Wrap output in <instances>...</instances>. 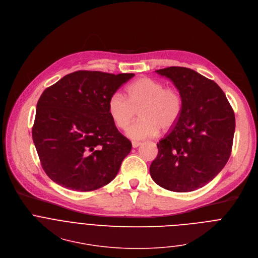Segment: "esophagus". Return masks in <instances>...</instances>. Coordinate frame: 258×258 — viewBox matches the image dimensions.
Instances as JSON below:
<instances>
[{"label": "esophagus", "instance_id": "esophagus-1", "mask_svg": "<svg viewBox=\"0 0 258 258\" xmlns=\"http://www.w3.org/2000/svg\"><path fill=\"white\" fill-rule=\"evenodd\" d=\"M140 145H141V143H140V142H136V141H135V142H133V143H132L133 148H138Z\"/></svg>", "mask_w": 258, "mask_h": 258}]
</instances>
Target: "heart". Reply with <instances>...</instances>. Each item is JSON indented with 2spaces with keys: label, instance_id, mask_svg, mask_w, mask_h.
<instances>
[{
  "label": "heart",
  "instance_id": "1",
  "mask_svg": "<svg viewBox=\"0 0 258 258\" xmlns=\"http://www.w3.org/2000/svg\"><path fill=\"white\" fill-rule=\"evenodd\" d=\"M140 111L141 118L126 128L133 140L156 137L160 130L169 132L179 121L182 98L179 92L152 78L143 77L128 87V98L121 92H113L107 101L108 114L118 128H125Z\"/></svg>",
  "mask_w": 258,
  "mask_h": 258
}]
</instances>
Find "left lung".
Listing matches in <instances>:
<instances>
[{
    "instance_id": "1",
    "label": "left lung",
    "mask_w": 258,
    "mask_h": 258,
    "mask_svg": "<svg viewBox=\"0 0 258 258\" xmlns=\"http://www.w3.org/2000/svg\"><path fill=\"white\" fill-rule=\"evenodd\" d=\"M173 82L182 98L176 126L159 143L150 166L152 179L176 192L197 190L212 181L231 155L234 111L214 81L183 67L155 71Z\"/></svg>"
}]
</instances>
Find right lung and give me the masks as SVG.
<instances>
[{"label": "right lung", "mask_w": 258, "mask_h": 258, "mask_svg": "<svg viewBox=\"0 0 258 258\" xmlns=\"http://www.w3.org/2000/svg\"><path fill=\"white\" fill-rule=\"evenodd\" d=\"M134 76L77 71L43 91L32 139L53 182L71 190L91 191L115 178L132 143L111 120L107 101Z\"/></svg>", "instance_id": "obj_1"}]
</instances>
